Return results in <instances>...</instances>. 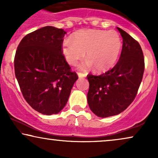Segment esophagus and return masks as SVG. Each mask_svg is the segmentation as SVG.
<instances>
[{
  "instance_id": "obj_1",
  "label": "esophagus",
  "mask_w": 158,
  "mask_h": 158,
  "mask_svg": "<svg viewBox=\"0 0 158 158\" xmlns=\"http://www.w3.org/2000/svg\"><path fill=\"white\" fill-rule=\"evenodd\" d=\"M77 75H78V77H80V78H83V77H85L86 76L85 74L81 73H77Z\"/></svg>"
}]
</instances>
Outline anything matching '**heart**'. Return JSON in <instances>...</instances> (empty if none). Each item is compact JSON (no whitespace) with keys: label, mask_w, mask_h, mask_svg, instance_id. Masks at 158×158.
Listing matches in <instances>:
<instances>
[{"label":"heart","mask_w":158,"mask_h":158,"mask_svg":"<svg viewBox=\"0 0 158 158\" xmlns=\"http://www.w3.org/2000/svg\"><path fill=\"white\" fill-rule=\"evenodd\" d=\"M122 42L118 32L86 29L77 31L71 40L62 42V53L71 65H75L85 57L87 60L78 66L81 70L95 68L96 72L105 73L114 68L119 58Z\"/></svg>","instance_id":"heart-1"}]
</instances>
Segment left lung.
Wrapping results in <instances>:
<instances>
[{"mask_svg": "<svg viewBox=\"0 0 158 158\" xmlns=\"http://www.w3.org/2000/svg\"><path fill=\"white\" fill-rule=\"evenodd\" d=\"M123 39L122 50L111 70L96 76L89 74L87 95L90 110L98 117L115 116L124 111L135 99L144 70L143 52L139 43L117 27Z\"/></svg>", "mask_w": 158, "mask_h": 158, "instance_id": "left-lung-1", "label": "left lung"}]
</instances>
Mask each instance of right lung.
Returning <instances> with one entry per match:
<instances>
[{
  "instance_id": "right-lung-1",
  "label": "right lung",
  "mask_w": 158,
  "mask_h": 158,
  "mask_svg": "<svg viewBox=\"0 0 158 158\" xmlns=\"http://www.w3.org/2000/svg\"><path fill=\"white\" fill-rule=\"evenodd\" d=\"M66 31L47 26L27 34L17 48L15 75L27 102L39 113L56 114L78 77L62 53Z\"/></svg>"
}]
</instances>
